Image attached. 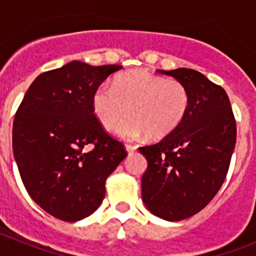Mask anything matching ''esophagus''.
Instances as JSON below:
<instances>
[{"mask_svg":"<svg viewBox=\"0 0 256 256\" xmlns=\"http://www.w3.org/2000/svg\"><path fill=\"white\" fill-rule=\"evenodd\" d=\"M126 150L128 154H132L137 150V146H134V144H126Z\"/></svg>","mask_w":256,"mask_h":256,"instance_id":"34e87169","label":"esophagus"}]
</instances>
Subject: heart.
<instances>
[{"instance_id":"b5f03b06","label":"heart","mask_w":256,"mask_h":256,"mask_svg":"<svg viewBox=\"0 0 256 256\" xmlns=\"http://www.w3.org/2000/svg\"><path fill=\"white\" fill-rule=\"evenodd\" d=\"M188 88L180 80L156 76L146 69H133L116 76L112 88L100 86L92 96V108L105 130L116 126L123 140L148 134L164 138L182 124L190 110Z\"/></svg>"}]
</instances>
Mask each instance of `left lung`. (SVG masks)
Wrapping results in <instances>:
<instances>
[{"mask_svg": "<svg viewBox=\"0 0 256 256\" xmlns=\"http://www.w3.org/2000/svg\"><path fill=\"white\" fill-rule=\"evenodd\" d=\"M188 88L191 104L177 130L140 148L148 159L142 200L154 216L178 222L204 209L222 187L236 144V120L220 86L194 69L159 70Z\"/></svg>", "mask_w": 256, "mask_h": 256, "instance_id": "obj_1", "label": "left lung"}]
</instances>
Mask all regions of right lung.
I'll use <instances>...</instances> for the list:
<instances>
[{
	"mask_svg": "<svg viewBox=\"0 0 256 256\" xmlns=\"http://www.w3.org/2000/svg\"><path fill=\"white\" fill-rule=\"evenodd\" d=\"M122 68L68 62L38 76L18 108L12 150L20 177L29 196L55 218L91 216L105 198L106 178L126 156L92 108L96 88Z\"/></svg>",
	"mask_w": 256,
	"mask_h": 256,
	"instance_id": "obj_1",
	"label": "right lung"
}]
</instances>
